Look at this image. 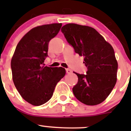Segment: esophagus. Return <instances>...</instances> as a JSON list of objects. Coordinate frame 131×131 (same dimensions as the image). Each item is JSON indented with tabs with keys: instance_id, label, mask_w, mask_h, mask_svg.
I'll use <instances>...</instances> for the list:
<instances>
[{
	"instance_id": "esophagus-1",
	"label": "esophagus",
	"mask_w": 131,
	"mask_h": 131,
	"mask_svg": "<svg viewBox=\"0 0 131 131\" xmlns=\"http://www.w3.org/2000/svg\"><path fill=\"white\" fill-rule=\"evenodd\" d=\"M66 72H67V73L70 74L72 73V70L70 69H66Z\"/></svg>"
}]
</instances>
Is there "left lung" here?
I'll list each match as a JSON object with an SVG mask.
<instances>
[{
  "label": "left lung",
  "instance_id": "left-lung-1",
  "mask_svg": "<svg viewBox=\"0 0 131 131\" xmlns=\"http://www.w3.org/2000/svg\"><path fill=\"white\" fill-rule=\"evenodd\" d=\"M75 52L84 57L87 74L75 73L78 82L73 92L79 101L97 105L107 98L117 82L118 63L112 46L94 28L75 23L61 28Z\"/></svg>",
  "mask_w": 131,
  "mask_h": 131
}]
</instances>
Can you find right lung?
I'll list each match as a JSON object with an SVG mask.
<instances>
[{
  "mask_svg": "<svg viewBox=\"0 0 131 131\" xmlns=\"http://www.w3.org/2000/svg\"><path fill=\"white\" fill-rule=\"evenodd\" d=\"M61 23L34 28L23 36L11 59L13 80L22 97L34 106L49 101L58 82L65 75L62 67H45L49 41L59 32Z\"/></svg>",
  "mask_w": 131,
  "mask_h": 131,
  "instance_id": "right-lung-1",
  "label": "right lung"
}]
</instances>
